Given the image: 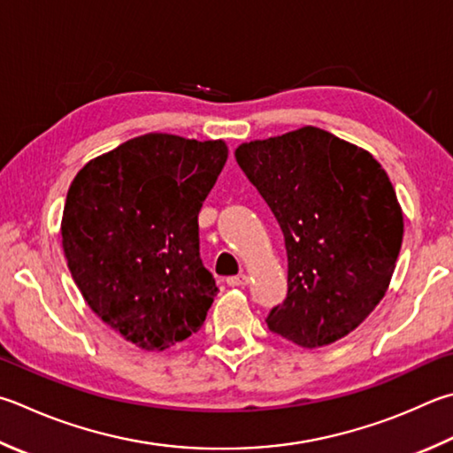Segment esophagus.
I'll return each instance as SVG.
<instances>
[{"label": "esophagus", "instance_id": "1", "mask_svg": "<svg viewBox=\"0 0 453 453\" xmlns=\"http://www.w3.org/2000/svg\"><path fill=\"white\" fill-rule=\"evenodd\" d=\"M226 283L229 285V287H245L250 283V277L245 275V273H242V275H234V277H227L226 279Z\"/></svg>", "mask_w": 453, "mask_h": 453}]
</instances>
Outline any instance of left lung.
<instances>
[{
  "mask_svg": "<svg viewBox=\"0 0 453 453\" xmlns=\"http://www.w3.org/2000/svg\"><path fill=\"white\" fill-rule=\"evenodd\" d=\"M235 160L285 237L287 297L267 326L303 349L355 331L388 291L404 218L365 148L317 127L243 142Z\"/></svg>",
  "mask_w": 453,
  "mask_h": 453,
  "instance_id": "1",
  "label": "left lung"
}]
</instances>
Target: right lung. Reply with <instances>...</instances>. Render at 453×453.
<instances>
[{"instance_id":"right-lung-1","label":"right lung","mask_w":453,"mask_h":453,"mask_svg":"<svg viewBox=\"0 0 453 453\" xmlns=\"http://www.w3.org/2000/svg\"><path fill=\"white\" fill-rule=\"evenodd\" d=\"M224 141L148 133L87 162L61 219L63 253L95 315L144 350L203 325L218 287L200 259L198 213Z\"/></svg>"}]
</instances>
